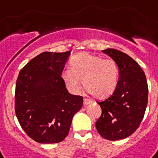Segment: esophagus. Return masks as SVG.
<instances>
[{
  "label": "esophagus",
  "instance_id": "34e87169",
  "mask_svg": "<svg viewBox=\"0 0 158 158\" xmlns=\"http://www.w3.org/2000/svg\"><path fill=\"white\" fill-rule=\"evenodd\" d=\"M90 103H91V100L88 99V98H84V100H83V105L87 106Z\"/></svg>",
  "mask_w": 158,
  "mask_h": 158
}]
</instances>
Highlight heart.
Returning a JSON list of instances; mask_svg holds the SVG:
<instances>
[{
	"label": "heart",
	"instance_id": "obj_1",
	"mask_svg": "<svg viewBox=\"0 0 158 158\" xmlns=\"http://www.w3.org/2000/svg\"><path fill=\"white\" fill-rule=\"evenodd\" d=\"M118 76V67L114 60L102 59L88 52L74 56L71 69L66 68L62 72L63 80L71 91L78 92L82 80L83 87L98 98H104L113 94Z\"/></svg>",
	"mask_w": 158,
	"mask_h": 158
}]
</instances>
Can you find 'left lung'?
Wrapping results in <instances>:
<instances>
[{"label":"left lung","mask_w":158,"mask_h":158,"mask_svg":"<svg viewBox=\"0 0 158 158\" xmlns=\"http://www.w3.org/2000/svg\"><path fill=\"white\" fill-rule=\"evenodd\" d=\"M102 52L116 62L119 76L112 95L98 102L102 115L95 127L102 138L116 141L129 137L139 127L147 106L148 85L144 71L130 56L113 48Z\"/></svg>","instance_id":"8db88e82"}]
</instances>
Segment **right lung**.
Wrapping results in <instances>:
<instances>
[{
	"label": "right lung",
	"instance_id": "1",
	"mask_svg": "<svg viewBox=\"0 0 158 158\" xmlns=\"http://www.w3.org/2000/svg\"><path fill=\"white\" fill-rule=\"evenodd\" d=\"M71 52H44L20 70L15 110L24 132L39 143H57L68 136L83 97L68 92L61 77Z\"/></svg>",
	"mask_w": 158,
	"mask_h": 158
}]
</instances>
